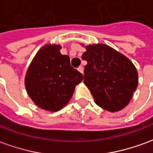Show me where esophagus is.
<instances>
[{"label":"esophagus","instance_id":"1","mask_svg":"<svg viewBox=\"0 0 153 153\" xmlns=\"http://www.w3.org/2000/svg\"><path fill=\"white\" fill-rule=\"evenodd\" d=\"M77 69H78V71H79V72L83 74V72H84V68H83V67H82V66H80V67H79Z\"/></svg>","mask_w":153,"mask_h":153}]
</instances>
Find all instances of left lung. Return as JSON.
I'll list each match as a JSON object with an SVG mask.
<instances>
[{
    "instance_id": "obj_1",
    "label": "left lung",
    "mask_w": 153,
    "mask_h": 153,
    "mask_svg": "<svg viewBox=\"0 0 153 153\" xmlns=\"http://www.w3.org/2000/svg\"><path fill=\"white\" fill-rule=\"evenodd\" d=\"M82 59L84 83L94 102L109 112L124 108L138 85V72L126 57L103 44L87 45Z\"/></svg>"
}]
</instances>
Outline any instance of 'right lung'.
<instances>
[{"label": "right lung", "mask_w": 153, "mask_h": 153, "mask_svg": "<svg viewBox=\"0 0 153 153\" xmlns=\"http://www.w3.org/2000/svg\"><path fill=\"white\" fill-rule=\"evenodd\" d=\"M61 46L47 45L38 51L26 74L30 98L41 108L56 112L72 98L83 75L70 64V58L59 52Z\"/></svg>", "instance_id": "obj_1"}]
</instances>
